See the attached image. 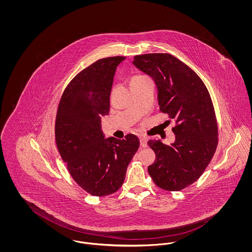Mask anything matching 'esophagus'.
Wrapping results in <instances>:
<instances>
[{"label": "esophagus", "instance_id": "esophagus-1", "mask_svg": "<svg viewBox=\"0 0 252 252\" xmlns=\"http://www.w3.org/2000/svg\"><path fill=\"white\" fill-rule=\"evenodd\" d=\"M140 144L142 147H147V139L145 137H140Z\"/></svg>", "mask_w": 252, "mask_h": 252}]
</instances>
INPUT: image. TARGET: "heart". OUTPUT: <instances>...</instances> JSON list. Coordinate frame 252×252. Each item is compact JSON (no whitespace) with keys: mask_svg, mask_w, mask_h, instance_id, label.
I'll return each mask as SVG.
<instances>
[{"mask_svg":"<svg viewBox=\"0 0 252 252\" xmlns=\"http://www.w3.org/2000/svg\"><path fill=\"white\" fill-rule=\"evenodd\" d=\"M146 79H149V78L147 76H144V75H135V76L132 77L131 80H130V85L137 84V83L142 82V81L146 80Z\"/></svg>","mask_w":252,"mask_h":252,"instance_id":"heart-1","label":"heart"}]
</instances>
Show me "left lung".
<instances>
[{"instance_id":"obj_1","label":"left lung","mask_w":252,"mask_h":252,"mask_svg":"<svg viewBox=\"0 0 252 252\" xmlns=\"http://www.w3.org/2000/svg\"><path fill=\"white\" fill-rule=\"evenodd\" d=\"M133 64L154 79L159 110L176 122L175 143L148 141L156 154L148 173L158 187L180 191L200 178L216 153L218 127L212 98L201 78L170 54L135 56Z\"/></svg>"}]
</instances>
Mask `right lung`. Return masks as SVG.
<instances>
[{"label": "right lung", "mask_w": 252, "mask_h": 252, "mask_svg": "<svg viewBox=\"0 0 252 252\" xmlns=\"http://www.w3.org/2000/svg\"><path fill=\"white\" fill-rule=\"evenodd\" d=\"M125 57L97 60L66 87L57 112L55 135L60 156L74 181L95 196L118 191L140 141L105 139L101 117L109 112L113 77Z\"/></svg>", "instance_id": "add662e5"}]
</instances>
